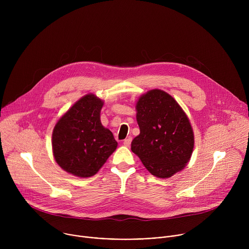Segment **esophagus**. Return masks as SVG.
Listing matches in <instances>:
<instances>
[{
  "label": "esophagus",
  "instance_id": "esophagus-1",
  "mask_svg": "<svg viewBox=\"0 0 249 249\" xmlns=\"http://www.w3.org/2000/svg\"><path fill=\"white\" fill-rule=\"evenodd\" d=\"M131 142H132V138H131V137H129V138H127V139H125V140H124V142H123V145H124L125 147H129V146H130V144H131Z\"/></svg>",
  "mask_w": 249,
  "mask_h": 249
}]
</instances>
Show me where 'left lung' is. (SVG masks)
Listing matches in <instances>:
<instances>
[{
	"label": "left lung",
	"instance_id": "obj_1",
	"mask_svg": "<svg viewBox=\"0 0 249 249\" xmlns=\"http://www.w3.org/2000/svg\"><path fill=\"white\" fill-rule=\"evenodd\" d=\"M140 135L131 150L145 167L160 178H167L188 162L194 135L190 122L173 97L160 89L142 95L137 102Z\"/></svg>",
	"mask_w": 249,
	"mask_h": 249
}]
</instances>
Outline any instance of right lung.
Here are the masks:
<instances>
[{"label":"right lung","instance_id":"obj_1","mask_svg":"<svg viewBox=\"0 0 249 249\" xmlns=\"http://www.w3.org/2000/svg\"><path fill=\"white\" fill-rule=\"evenodd\" d=\"M102 105L95 95L88 94L57 122L52 135L53 155L67 172L92 176L116 150L113 134L100 122Z\"/></svg>","mask_w":249,"mask_h":249}]
</instances>
